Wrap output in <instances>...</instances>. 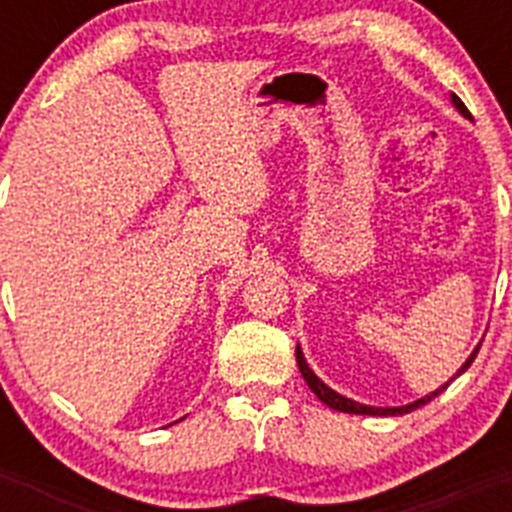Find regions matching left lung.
<instances>
[{"label":"left lung","mask_w":512,"mask_h":512,"mask_svg":"<svg viewBox=\"0 0 512 512\" xmlns=\"http://www.w3.org/2000/svg\"><path fill=\"white\" fill-rule=\"evenodd\" d=\"M451 104H454V107L461 112V115L469 117L467 107H464V102H461V99L456 97V94H451ZM479 346H482V343H479ZM479 346L474 348L472 354H469V359L464 361V364H461V369H459V372H456V377H459V374L467 372L469 366H472V361H474V356H477ZM297 366H300V372H302V377H305L307 387H310V390L315 392V395H318L320 402H325L328 408L338 410V413H354V415H405V413H413V410H418L420 405H428V402H431L433 397L441 395V392L446 390V387H449L451 379H456V377H451L449 382L441 384V387H438L436 392H431V395L420 397V400H415V402H408V405H400V408H374V405H364V402H356V400H351V397L338 395L336 390H330L328 384H325L323 379L318 377V374L312 372L310 364H307V361H305V354H302V348H300V346H297Z\"/></svg>","instance_id":"8db88e82"}]
</instances>
